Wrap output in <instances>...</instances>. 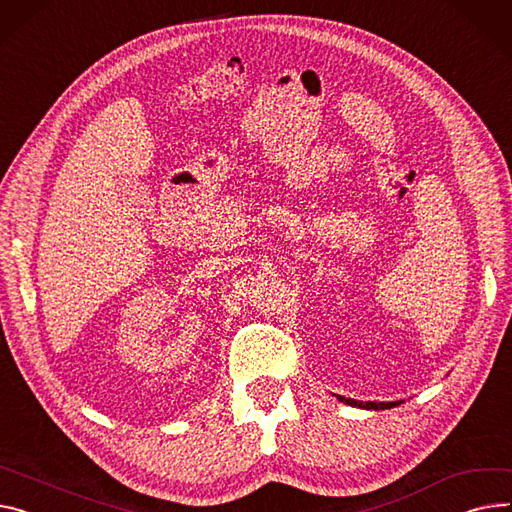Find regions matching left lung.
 <instances>
[{"label":"left lung","mask_w":512,"mask_h":512,"mask_svg":"<svg viewBox=\"0 0 512 512\" xmlns=\"http://www.w3.org/2000/svg\"><path fill=\"white\" fill-rule=\"evenodd\" d=\"M337 401H342L346 405H352V407H360V410H372V412H379V410H391V407H397L401 405L403 401H356V399H350V397H344V395H335Z\"/></svg>","instance_id":"1"}]
</instances>
